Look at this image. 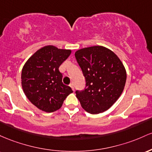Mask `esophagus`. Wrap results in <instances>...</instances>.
<instances>
[{
  "label": "esophagus",
  "mask_w": 152,
  "mask_h": 152,
  "mask_svg": "<svg viewBox=\"0 0 152 152\" xmlns=\"http://www.w3.org/2000/svg\"><path fill=\"white\" fill-rule=\"evenodd\" d=\"M69 86L71 87V88H72V89L73 91H74V90H75V85H74V84H73V83H71V84L69 85Z\"/></svg>",
  "instance_id": "obj_1"
}]
</instances>
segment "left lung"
I'll list each match as a JSON object with an SVG mask.
<instances>
[{"label": "left lung", "instance_id": "obj_1", "mask_svg": "<svg viewBox=\"0 0 152 152\" xmlns=\"http://www.w3.org/2000/svg\"><path fill=\"white\" fill-rule=\"evenodd\" d=\"M77 62L86 81L84 90H77L76 97L85 110L98 114L109 109L122 94L126 71L118 57L103 46L77 50Z\"/></svg>", "mask_w": 152, "mask_h": 152}]
</instances>
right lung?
<instances>
[{"label":"right lung","instance_id":"add662e5","mask_svg":"<svg viewBox=\"0 0 152 152\" xmlns=\"http://www.w3.org/2000/svg\"><path fill=\"white\" fill-rule=\"evenodd\" d=\"M70 49H58L52 45L37 50L23 65L21 86L26 96L37 108L47 113L59 110L72 93L63 84L59 67L70 55Z\"/></svg>","mask_w":152,"mask_h":152}]
</instances>
